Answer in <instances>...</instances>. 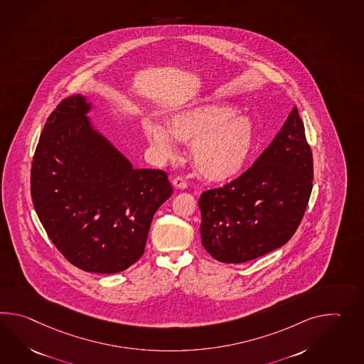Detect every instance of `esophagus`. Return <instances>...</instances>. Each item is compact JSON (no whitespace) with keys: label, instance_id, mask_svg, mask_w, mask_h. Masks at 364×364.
<instances>
[{"label":"esophagus","instance_id":"1","mask_svg":"<svg viewBox=\"0 0 364 364\" xmlns=\"http://www.w3.org/2000/svg\"><path fill=\"white\" fill-rule=\"evenodd\" d=\"M172 184H173L175 188H178V189H186V188H188V183H186L184 178H180V176L173 178V180H172Z\"/></svg>","mask_w":364,"mask_h":364}]
</instances>
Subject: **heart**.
I'll return each instance as SVG.
<instances>
[{
  "mask_svg": "<svg viewBox=\"0 0 364 364\" xmlns=\"http://www.w3.org/2000/svg\"><path fill=\"white\" fill-rule=\"evenodd\" d=\"M145 134L164 155L176 151V141L191 145L194 168L202 178L215 183L239 176L251 158L256 142V125L251 116L236 113L234 105L197 102L178 109L168 120V129L147 122Z\"/></svg>",
  "mask_w": 364,
  "mask_h": 364,
  "instance_id": "1",
  "label": "heart"
}]
</instances>
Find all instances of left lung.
I'll list each match as a JSON object with an SVG mask.
<instances>
[{
    "instance_id": "8db88e82",
    "label": "left lung",
    "mask_w": 364,
    "mask_h": 364,
    "mask_svg": "<svg viewBox=\"0 0 364 364\" xmlns=\"http://www.w3.org/2000/svg\"><path fill=\"white\" fill-rule=\"evenodd\" d=\"M312 181V151L294 107L251 168L201 194L203 248L220 262L242 264L282 247L303 219Z\"/></svg>"
}]
</instances>
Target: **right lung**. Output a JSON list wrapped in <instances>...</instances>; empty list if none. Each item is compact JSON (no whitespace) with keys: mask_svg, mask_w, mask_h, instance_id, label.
<instances>
[{"mask_svg":"<svg viewBox=\"0 0 364 364\" xmlns=\"http://www.w3.org/2000/svg\"><path fill=\"white\" fill-rule=\"evenodd\" d=\"M92 105L66 97L41 132L31 167L33 208L74 267L113 274L145 252L155 211L172 196L162 170L133 168L90 120Z\"/></svg>","mask_w":364,"mask_h":364,"instance_id":"obj_1","label":"right lung"}]
</instances>
